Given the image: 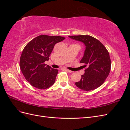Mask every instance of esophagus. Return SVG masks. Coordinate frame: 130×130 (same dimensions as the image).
Segmentation results:
<instances>
[{
    "label": "esophagus",
    "mask_w": 130,
    "mask_h": 130,
    "mask_svg": "<svg viewBox=\"0 0 130 130\" xmlns=\"http://www.w3.org/2000/svg\"><path fill=\"white\" fill-rule=\"evenodd\" d=\"M61 69L62 70H64V71H66V72H69V73H72V71H70V70H68L67 69H66V68H61Z\"/></svg>",
    "instance_id": "1"
}]
</instances>
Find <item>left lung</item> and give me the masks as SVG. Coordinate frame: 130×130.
<instances>
[{
	"label": "left lung",
	"instance_id": "obj_1",
	"mask_svg": "<svg viewBox=\"0 0 130 130\" xmlns=\"http://www.w3.org/2000/svg\"><path fill=\"white\" fill-rule=\"evenodd\" d=\"M70 38L84 43L86 49L80 61L85 64V74L80 81L75 83L85 91L98 88L103 84L111 70V61L105 46L97 39L89 35L69 36Z\"/></svg>",
	"mask_w": 130,
	"mask_h": 130
}]
</instances>
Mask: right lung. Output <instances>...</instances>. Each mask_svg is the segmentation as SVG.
<instances>
[{"mask_svg":"<svg viewBox=\"0 0 130 130\" xmlns=\"http://www.w3.org/2000/svg\"><path fill=\"white\" fill-rule=\"evenodd\" d=\"M64 37L40 35L30 41L23 49L19 66L25 79L34 87L44 89L55 81L58 70L45 64L54 47Z\"/></svg>","mask_w":130,"mask_h":130,"instance_id":"add662e5","label":"right lung"}]
</instances>
